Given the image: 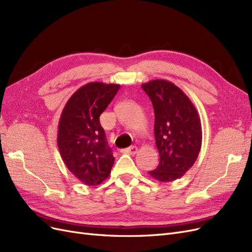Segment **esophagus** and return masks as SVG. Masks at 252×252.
I'll use <instances>...</instances> for the list:
<instances>
[{"label": "esophagus", "mask_w": 252, "mask_h": 252, "mask_svg": "<svg viewBox=\"0 0 252 252\" xmlns=\"http://www.w3.org/2000/svg\"><path fill=\"white\" fill-rule=\"evenodd\" d=\"M122 152H123V154H129V155H135L136 152H138V147L136 146H130V147H128V148H126V149H123L122 150Z\"/></svg>", "instance_id": "1"}]
</instances>
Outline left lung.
I'll return each mask as SVG.
<instances>
[{
	"label": "left lung",
	"instance_id": "8db88e82",
	"mask_svg": "<svg viewBox=\"0 0 252 252\" xmlns=\"http://www.w3.org/2000/svg\"><path fill=\"white\" fill-rule=\"evenodd\" d=\"M155 110V136L159 164L152 178L168 183L182 178L199 157L202 126L194 105L173 83L152 80L142 84Z\"/></svg>",
	"mask_w": 252,
	"mask_h": 252
}]
</instances>
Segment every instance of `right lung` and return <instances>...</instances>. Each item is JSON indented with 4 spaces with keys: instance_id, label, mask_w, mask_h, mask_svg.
Returning <instances> with one entry per match:
<instances>
[{
    "instance_id": "add662e5",
    "label": "right lung",
    "mask_w": 252,
    "mask_h": 252,
    "mask_svg": "<svg viewBox=\"0 0 252 252\" xmlns=\"http://www.w3.org/2000/svg\"><path fill=\"white\" fill-rule=\"evenodd\" d=\"M120 89L118 84L91 82L67 101L58 127V147L69 171L94 186L109 177L114 163L100 116Z\"/></svg>"
}]
</instances>
